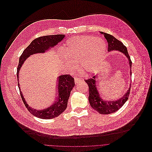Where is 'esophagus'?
<instances>
[{
    "mask_svg": "<svg viewBox=\"0 0 152 152\" xmlns=\"http://www.w3.org/2000/svg\"><path fill=\"white\" fill-rule=\"evenodd\" d=\"M74 80H75V84H77V83H78L79 82H80V81H82V80H81V79H80V78H77V77H75V78H74Z\"/></svg>",
    "mask_w": 152,
    "mask_h": 152,
    "instance_id": "1",
    "label": "esophagus"
}]
</instances>
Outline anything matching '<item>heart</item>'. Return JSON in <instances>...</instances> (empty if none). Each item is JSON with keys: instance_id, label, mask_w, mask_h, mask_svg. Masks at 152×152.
<instances>
[{"instance_id": "heart-1", "label": "heart", "mask_w": 152, "mask_h": 152, "mask_svg": "<svg viewBox=\"0 0 152 152\" xmlns=\"http://www.w3.org/2000/svg\"><path fill=\"white\" fill-rule=\"evenodd\" d=\"M106 49L105 41L100 38L88 36L75 37L68 40L64 48V62L70 70L74 71L77 68L75 64L80 61L82 72L89 74L95 70Z\"/></svg>"}]
</instances>
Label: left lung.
Masks as SVG:
<instances>
[{
    "mask_svg": "<svg viewBox=\"0 0 152 152\" xmlns=\"http://www.w3.org/2000/svg\"><path fill=\"white\" fill-rule=\"evenodd\" d=\"M101 34L104 35V37L106 38L108 42V51L113 50L118 51L124 53L128 58L129 63V66L131 68L130 73L131 75L132 62L126 46H125L122 42L117 39L113 35L104 33L103 32H101ZM96 76L93 75L92 78L85 80V81L87 83L88 86V101L90 106L101 114H109L118 110L124 105L129 98L131 90V86L126 93L124 95L123 97L120 98L119 99L115 101H105L100 96V94L96 86Z\"/></svg>",
    "mask_w": 152,
    "mask_h": 152,
    "instance_id": "8db88e82",
    "label": "left lung"
}]
</instances>
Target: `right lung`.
Returning <instances> with one entry per match:
<instances>
[{"label":"right lung","mask_w":152,"mask_h":152,"mask_svg":"<svg viewBox=\"0 0 152 152\" xmlns=\"http://www.w3.org/2000/svg\"><path fill=\"white\" fill-rule=\"evenodd\" d=\"M65 37V35H54L37 38L30 43V45L23 51L19 58L17 76L18 80V86L21 99L26 107L30 113L34 116L42 119H50L56 117L60 114H61L66 109L71 92L75 86L74 79L70 75H60L57 78V97L56 102L53 105L47 108L38 110L29 107L23 96L18 82L19 71L26 59L30 55L45 53V51L50 50L51 48L56 45L58 42H61Z\"/></svg>","instance_id":"1"}]
</instances>
